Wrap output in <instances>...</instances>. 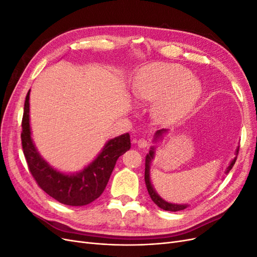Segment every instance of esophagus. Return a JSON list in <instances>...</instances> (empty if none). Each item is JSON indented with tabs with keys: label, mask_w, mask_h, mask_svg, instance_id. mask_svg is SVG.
<instances>
[{
	"label": "esophagus",
	"mask_w": 257,
	"mask_h": 257,
	"mask_svg": "<svg viewBox=\"0 0 257 257\" xmlns=\"http://www.w3.org/2000/svg\"><path fill=\"white\" fill-rule=\"evenodd\" d=\"M137 145H138V147H141V148H146V147L149 146V142H148L146 138H139L138 142H137Z\"/></svg>",
	"instance_id": "obj_1"
}]
</instances>
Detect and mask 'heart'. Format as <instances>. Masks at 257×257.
I'll use <instances>...</instances> for the list:
<instances>
[{"label":"heart","instance_id":"heart-1","mask_svg":"<svg viewBox=\"0 0 257 257\" xmlns=\"http://www.w3.org/2000/svg\"><path fill=\"white\" fill-rule=\"evenodd\" d=\"M201 83L189 69L170 63H158L139 73L134 88L138 99L157 100L155 114L160 120L176 121L190 113L201 95Z\"/></svg>","mask_w":257,"mask_h":257}]
</instances>
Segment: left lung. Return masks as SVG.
<instances>
[{"label": "left lung", "mask_w": 257, "mask_h": 257, "mask_svg": "<svg viewBox=\"0 0 257 257\" xmlns=\"http://www.w3.org/2000/svg\"><path fill=\"white\" fill-rule=\"evenodd\" d=\"M166 130H161V131H158L157 134H155V137L159 138L160 136H162L163 133H165ZM238 151H239V148L237 149V154H238ZM153 157H154V149L153 148H151V150L149 151V153L147 154L146 157V168H145V182H146V185H147V190H148V193H149V195L151 197V199L153 200V203L159 206L161 209L163 210H166V211H180V210H184L185 208H188V205H176V204H170V203H167V201H165L164 199H162L157 192L154 191V189L152 188V184H151V181H150V164H151V161L153 160ZM237 160V157L232 160L230 162L229 166L227 167V170L226 173H229V170L232 168V166H234L235 162Z\"/></svg>", "instance_id": "1"}]
</instances>
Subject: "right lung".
<instances>
[{
	"instance_id": "obj_1",
	"label": "right lung",
	"mask_w": 257,
	"mask_h": 257,
	"mask_svg": "<svg viewBox=\"0 0 257 257\" xmlns=\"http://www.w3.org/2000/svg\"><path fill=\"white\" fill-rule=\"evenodd\" d=\"M29 98L30 91L26 96L23 110L21 142L29 170L37 185L49 196L64 205L84 206L94 201L104 192L116 160L124 152L130 150V134L126 133L110 139L98 157L81 173L64 175L53 169L42 159L32 142L29 118Z\"/></svg>"
}]
</instances>
